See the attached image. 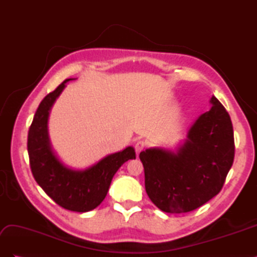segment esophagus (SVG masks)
<instances>
[{
  "instance_id": "obj_1",
  "label": "esophagus",
  "mask_w": 257,
  "mask_h": 257,
  "mask_svg": "<svg viewBox=\"0 0 257 257\" xmlns=\"http://www.w3.org/2000/svg\"><path fill=\"white\" fill-rule=\"evenodd\" d=\"M144 147H145V144H144L143 142H137V143H136V145H135V150H136L137 155L143 151Z\"/></svg>"
}]
</instances>
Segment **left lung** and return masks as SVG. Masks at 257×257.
Segmentation results:
<instances>
[{
	"instance_id": "obj_1",
	"label": "left lung",
	"mask_w": 257,
	"mask_h": 257,
	"mask_svg": "<svg viewBox=\"0 0 257 257\" xmlns=\"http://www.w3.org/2000/svg\"><path fill=\"white\" fill-rule=\"evenodd\" d=\"M210 104L176 149L153 147L139 154L146 192L162 211H192L222 190L234 162V131L219 99L212 96Z\"/></svg>"
}]
</instances>
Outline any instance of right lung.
<instances>
[{"label":"right lung","mask_w":257,"mask_h":257,"mask_svg":"<svg viewBox=\"0 0 257 257\" xmlns=\"http://www.w3.org/2000/svg\"><path fill=\"white\" fill-rule=\"evenodd\" d=\"M71 80L75 78L64 80L38 106L29 130L28 152L34 179L45 193L64 209L88 212L100 205L114 174L126 161L136 159V154L130 146L84 169L69 167L60 160L50 142L48 119L54 102Z\"/></svg>","instance_id":"add662e5"}]
</instances>
